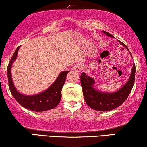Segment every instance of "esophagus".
Returning a JSON list of instances; mask_svg holds the SVG:
<instances>
[{"instance_id":"obj_1","label":"esophagus","mask_w":147,"mask_h":147,"mask_svg":"<svg viewBox=\"0 0 147 147\" xmlns=\"http://www.w3.org/2000/svg\"><path fill=\"white\" fill-rule=\"evenodd\" d=\"M74 69H75L76 71L80 72L82 69V65L81 63L76 64L75 66H74Z\"/></svg>"}]
</instances>
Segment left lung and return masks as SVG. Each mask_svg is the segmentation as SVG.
Here are the masks:
<instances>
[{"label": "left lung", "mask_w": 147, "mask_h": 147, "mask_svg": "<svg viewBox=\"0 0 147 147\" xmlns=\"http://www.w3.org/2000/svg\"><path fill=\"white\" fill-rule=\"evenodd\" d=\"M103 33L108 37H114L108 32L103 31ZM119 42L128 50L125 44L122 43L121 41ZM128 51H130L129 50ZM135 64H134L128 81L126 82L125 85L123 86V87L113 93H105L94 89L93 87L95 83L94 80L83 72L80 76V80L83 89L84 99L87 105L94 110L106 112L114 109L123 104L127 99L133 87L135 78Z\"/></svg>", "instance_id": "left-lung-1"}]
</instances>
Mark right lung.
Segmentation results:
<instances>
[{"label":"right lung","instance_id":"add662e5","mask_svg":"<svg viewBox=\"0 0 147 147\" xmlns=\"http://www.w3.org/2000/svg\"><path fill=\"white\" fill-rule=\"evenodd\" d=\"M20 46L15 50L7 67L9 86L11 94L15 99L23 106L35 112H42L55 108L61 98V90L65 82L66 76L69 71H64L60 73L53 84L42 93L33 96H26L17 91L11 77V66L16 59Z\"/></svg>","mask_w":147,"mask_h":147}]
</instances>
